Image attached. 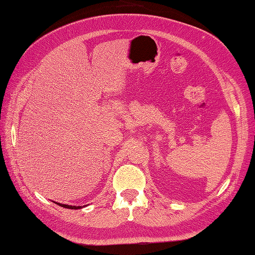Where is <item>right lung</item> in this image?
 <instances>
[{"instance_id":"1","label":"right lung","mask_w":255,"mask_h":255,"mask_svg":"<svg viewBox=\"0 0 255 255\" xmlns=\"http://www.w3.org/2000/svg\"><path fill=\"white\" fill-rule=\"evenodd\" d=\"M53 202H54V201H53ZM54 203H56V204H58V205H60V206H62V208H65V209H70V210H78V209H82V208H85V205H84V206H75V205L62 204V203H57V202H54Z\"/></svg>"}]
</instances>
